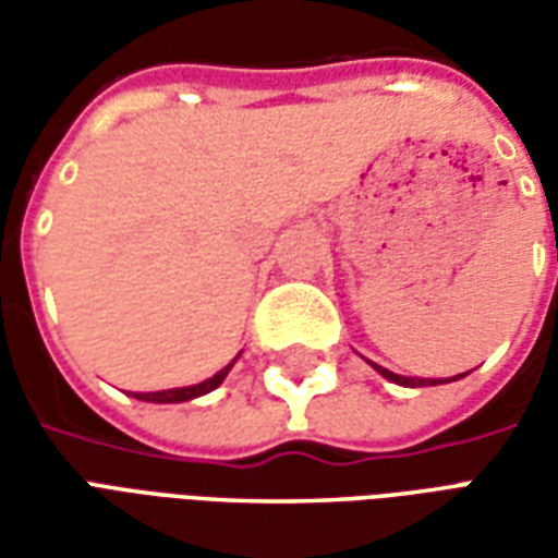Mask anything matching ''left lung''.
<instances>
[{"label":"left lung","mask_w":558,"mask_h":558,"mask_svg":"<svg viewBox=\"0 0 558 558\" xmlns=\"http://www.w3.org/2000/svg\"><path fill=\"white\" fill-rule=\"evenodd\" d=\"M379 374L386 376V379H391V383H398V386H407V388H415V386H439V383H454V379H460V376H451V379H410V376H398L391 374V371H386V367H379V364H374Z\"/></svg>","instance_id":"1"}]
</instances>
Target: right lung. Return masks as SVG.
Wrapping results in <instances>:
<instances>
[{
	"label": "right lung",
	"instance_id": "add662e5",
	"mask_svg": "<svg viewBox=\"0 0 558 558\" xmlns=\"http://www.w3.org/2000/svg\"><path fill=\"white\" fill-rule=\"evenodd\" d=\"M235 364V359H232L223 371H218V374L211 376V379H206V383H196V386H187V388H170V391H146V395H134L137 400H148V403H184V400H194V398H203V395H208V391H215V388L227 379V374H230V367Z\"/></svg>",
	"mask_w": 558,
	"mask_h": 558
}]
</instances>
